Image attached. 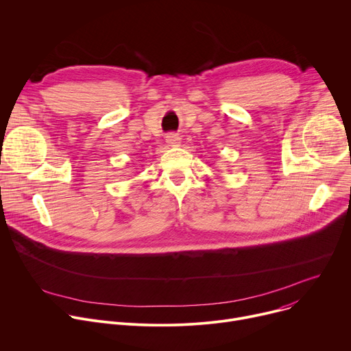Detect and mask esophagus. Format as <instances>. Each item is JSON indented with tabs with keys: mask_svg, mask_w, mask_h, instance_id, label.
Here are the masks:
<instances>
[{
	"mask_svg": "<svg viewBox=\"0 0 351 351\" xmlns=\"http://www.w3.org/2000/svg\"><path fill=\"white\" fill-rule=\"evenodd\" d=\"M166 142H167V145H169V146L176 147V146H180V143H181V138H180V135H178V134L170 132V134H167V136H166Z\"/></svg>",
	"mask_w": 351,
	"mask_h": 351,
	"instance_id": "1",
	"label": "esophagus"
}]
</instances>
